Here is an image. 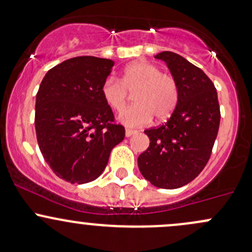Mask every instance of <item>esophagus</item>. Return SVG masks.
Wrapping results in <instances>:
<instances>
[{
    "instance_id": "esophagus-1",
    "label": "esophagus",
    "mask_w": 252,
    "mask_h": 252,
    "mask_svg": "<svg viewBox=\"0 0 252 252\" xmlns=\"http://www.w3.org/2000/svg\"><path fill=\"white\" fill-rule=\"evenodd\" d=\"M136 133H137V131H134V129H126V132H125L126 137H131Z\"/></svg>"
}]
</instances>
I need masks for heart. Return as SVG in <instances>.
<instances>
[{"label": "heart", "mask_w": 252, "mask_h": 252, "mask_svg": "<svg viewBox=\"0 0 252 252\" xmlns=\"http://www.w3.org/2000/svg\"><path fill=\"white\" fill-rule=\"evenodd\" d=\"M133 91L136 104L119 116L120 123L126 127L148 125L154 115L158 120L168 118L179 99V89L174 78L147 61L127 66L120 80L114 77L107 78L101 89L104 102L115 112H121L126 107L127 93Z\"/></svg>", "instance_id": "heart-1"}]
</instances>
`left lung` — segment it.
<instances>
[{
  "instance_id": "1",
  "label": "left lung",
  "mask_w": 252,
  "mask_h": 252,
  "mask_svg": "<svg viewBox=\"0 0 252 252\" xmlns=\"http://www.w3.org/2000/svg\"><path fill=\"white\" fill-rule=\"evenodd\" d=\"M166 62L179 89V99L167 123L145 129L149 148L138 158L140 173L154 186L178 189L207 164L220 126L218 93L201 68L172 51L155 56Z\"/></svg>"
}]
</instances>
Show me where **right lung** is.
I'll return each instance as SVG.
<instances>
[{"mask_svg":"<svg viewBox=\"0 0 252 252\" xmlns=\"http://www.w3.org/2000/svg\"><path fill=\"white\" fill-rule=\"evenodd\" d=\"M113 66L109 59L78 56L49 69L39 85L34 126L40 153L71 184L97 179L125 138L101 93Z\"/></svg>","mask_w":252,"mask_h":252,"instance_id":"add662e5","label":"right lung"}]
</instances>
